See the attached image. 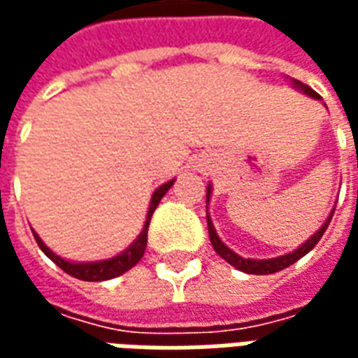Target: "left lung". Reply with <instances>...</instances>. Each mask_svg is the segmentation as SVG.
Here are the masks:
<instances>
[{
	"mask_svg": "<svg viewBox=\"0 0 358 358\" xmlns=\"http://www.w3.org/2000/svg\"><path fill=\"white\" fill-rule=\"evenodd\" d=\"M293 88L299 90V92H303L305 95H308V97H313V99H322L320 95L316 94L315 90H310L307 86V84H303V82L299 80H292ZM210 192H213V186H207V205H209V199H210ZM334 210H330V217L326 218V222H324L318 230H316L310 238H308L305 243H301L299 248L295 249V251H289V253H285V255H280V257H274V259H243L241 255H238V253H234L232 249L226 245L224 241L218 238L217 230H215V226H213V220H210L209 213H207V226H209V238H210V243H213V249L217 251L218 255L224 259L226 263H230L234 266V268L241 270V272H245V274H274V272H278V270H284L287 268L289 264L297 263L301 257H305L310 251V249L315 248L316 243L320 241V238H322V234L326 232V228H328V224H330L331 217H334Z\"/></svg>",
	"mask_w": 358,
	"mask_h": 358,
	"instance_id": "left-lung-1",
	"label": "left lung"
}]
</instances>
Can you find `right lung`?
Here are the masks:
<instances>
[{
    "label": "right lung",
    "instance_id": "add662e5",
    "mask_svg": "<svg viewBox=\"0 0 358 358\" xmlns=\"http://www.w3.org/2000/svg\"><path fill=\"white\" fill-rule=\"evenodd\" d=\"M174 182H176V180H169L166 184L159 186L155 192H153L151 201H149L148 217H145L143 230L140 232V236H138L122 253L110 257V259H105V261H92V263H74V261H66L63 257L55 255V253L43 243L42 238L32 230L36 243L40 245V249H42L45 255L50 257L53 263L57 264L59 268L65 270L69 276L78 278V280H84V282H103V280H110V278L120 276V274H124V272H128L132 266H136V264L140 263V259L143 257V253H145V248H148V228L149 222H151V217H153V213H155L157 205L161 203L164 194L171 189Z\"/></svg>",
    "mask_w": 358,
    "mask_h": 358
}]
</instances>
